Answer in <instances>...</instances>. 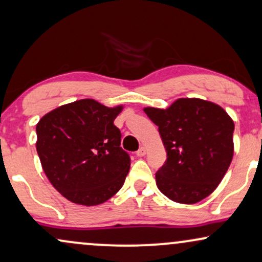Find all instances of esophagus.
<instances>
[{
    "label": "esophagus",
    "instance_id": "obj_1",
    "mask_svg": "<svg viewBox=\"0 0 262 262\" xmlns=\"http://www.w3.org/2000/svg\"><path fill=\"white\" fill-rule=\"evenodd\" d=\"M145 155H146V147L142 146V147H140V148H139V150L137 151V156H138V157H142V156H145Z\"/></svg>",
    "mask_w": 262,
    "mask_h": 262
}]
</instances>
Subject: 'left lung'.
Wrapping results in <instances>:
<instances>
[{
	"label": "left lung",
	"instance_id": "1",
	"mask_svg": "<svg viewBox=\"0 0 262 262\" xmlns=\"http://www.w3.org/2000/svg\"><path fill=\"white\" fill-rule=\"evenodd\" d=\"M158 125L167 161L156 173L164 196L194 204L219 186L232 162L234 123L220 105L200 98H180L167 108L144 107Z\"/></svg>",
	"mask_w": 262,
	"mask_h": 262
}]
</instances>
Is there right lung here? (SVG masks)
I'll use <instances>...</instances> for the list:
<instances>
[{
    "label": "right lung",
    "instance_id": "1",
    "mask_svg": "<svg viewBox=\"0 0 262 262\" xmlns=\"http://www.w3.org/2000/svg\"><path fill=\"white\" fill-rule=\"evenodd\" d=\"M123 107L82 99L49 111L36 125L43 171L72 203L101 204L123 186L130 158L120 146L121 132L114 124Z\"/></svg>",
    "mask_w": 262,
    "mask_h": 262
}]
</instances>
